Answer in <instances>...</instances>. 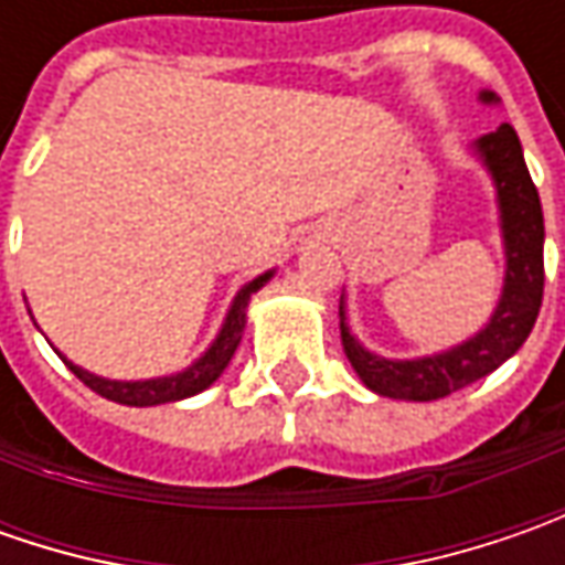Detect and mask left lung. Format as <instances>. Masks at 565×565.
Segmentation results:
<instances>
[{"instance_id": "obj_1", "label": "left lung", "mask_w": 565, "mask_h": 565, "mask_svg": "<svg viewBox=\"0 0 565 565\" xmlns=\"http://www.w3.org/2000/svg\"><path fill=\"white\" fill-rule=\"evenodd\" d=\"M481 103H497L490 90L478 94ZM471 157L488 169L497 188L500 210V238H503V289L488 323L444 352L422 359H383L364 349L349 327L345 295L339 298V333L342 352L355 367L361 383L386 399L434 402L462 390L475 380L488 377L507 359H512L532 333L541 298H544V213L529 166L522 157V143L512 125H500L484 138L471 143Z\"/></svg>"}]
</instances>
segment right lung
I'll list each match as a JSON object with an SVG mask.
<instances>
[{
    "mask_svg": "<svg viewBox=\"0 0 565 565\" xmlns=\"http://www.w3.org/2000/svg\"><path fill=\"white\" fill-rule=\"evenodd\" d=\"M273 273L267 270L260 273V276H254L250 282H245L235 298H232V305H228L226 320H223V327H220V333L216 339L206 345L204 352H201V359H194L188 364L185 371H179V374H166V377H147V380H109V377H99V374H90V371H84L81 364L75 361H68L58 349V359L68 364V371L75 374L81 383H87L94 393H99L103 399H113L119 402V405H166V402H179L188 399V396H198V393H204L206 386L213 383V380L220 377L223 371L228 367V361L235 355V349H238V342L245 337V323H248V305L254 292H260L267 282L273 279Z\"/></svg>",
    "mask_w": 565,
    "mask_h": 565,
    "instance_id": "1",
    "label": "right lung"
}]
</instances>
